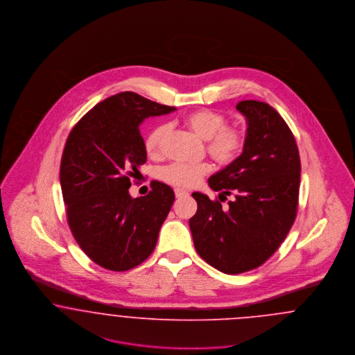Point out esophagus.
I'll return each mask as SVG.
<instances>
[{
    "mask_svg": "<svg viewBox=\"0 0 355 355\" xmlns=\"http://www.w3.org/2000/svg\"><path fill=\"white\" fill-rule=\"evenodd\" d=\"M174 194H175V197H177V198H181V197H185V196H187L189 193H187L186 190H182V189H175V190H174Z\"/></svg>",
    "mask_w": 355,
    "mask_h": 355,
    "instance_id": "34e87169",
    "label": "esophagus"
}]
</instances>
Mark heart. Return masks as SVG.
Instances as JSON below:
<instances>
[{
  "mask_svg": "<svg viewBox=\"0 0 355 355\" xmlns=\"http://www.w3.org/2000/svg\"><path fill=\"white\" fill-rule=\"evenodd\" d=\"M186 126L206 141V150L220 165L234 162L245 146V133L238 126H227L226 117L216 110L201 109L187 114L184 119ZM169 125L161 123L153 128L145 138V150L157 158L162 154ZM209 171V165L175 162L162 170L161 177L168 184L180 187H191Z\"/></svg>",
  "mask_w": 355,
  "mask_h": 355,
  "instance_id": "1",
  "label": "heart"
}]
</instances>
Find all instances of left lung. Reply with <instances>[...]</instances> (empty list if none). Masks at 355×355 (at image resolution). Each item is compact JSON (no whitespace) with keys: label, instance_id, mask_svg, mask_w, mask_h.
I'll return each instance as SVG.
<instances>
[{"label":"left lung","instance_id":"left-lung-1","mask_svg":"<svg viewBox=\"0 0 355 355\" xmlns=\"http://www.w3.org/2000/svg\"><path fill=\"white\" fill-rule=\"evenodd\" d=\"M248 130L242 154L209 178L229 207L193 193L198 209L189 220L197 253L225 274L253 270L286 238L298 209L301 159L295 138L279 113L265 102L236 103Z\"/></svg>","mask_w":355,"mask_h":355}]
</instances>
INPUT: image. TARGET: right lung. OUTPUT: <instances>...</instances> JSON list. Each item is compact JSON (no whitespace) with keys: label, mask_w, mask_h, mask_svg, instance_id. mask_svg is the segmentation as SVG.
Wrapping results in <instances>:
<instances>
[{"label":"right lung","mask_w":355,"mask_h":355,"mask_svg":"<svg viewBox=\"0 0 355 355\" xmlns=\"http://www.w3.org/2000/svg\"><path fill=\"white\" fill-rule=\"evenodd\" d=\"M175 107L122 92L97 103L69 135L60 184L71 234L103 269L130 270L153 253L174 202L170 186L153 181L145 197L129 187L146 162L139 125Z\"/></svg>","instance_id":"add662e5"}]
</instances>
